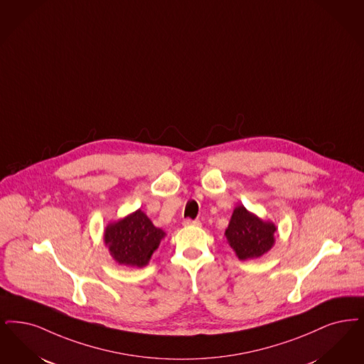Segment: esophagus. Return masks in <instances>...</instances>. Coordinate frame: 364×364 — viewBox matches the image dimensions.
<instances>
[{
    "mask_svg": "<svg viewBox=\"0 0 364 364\" xmlns=\"http://www.w3.org/2000/svg\"><path fill=\"white\" fill-rule=\"evenodd\" d=\"M184 226H200V220H193V219H184L183 220Z\"/></svg>",
    "mask_w": 364,
    "mask_h": 364,
    "instance_id": "34e87169",
    "label": "esophagus"
}]
</instances>
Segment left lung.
<instances>
[{"mask_svg":"<svg viewBox=\"0 0 364 364\" xmlns=\"http://www.w3.org/2000/svg\"><path fill=\"white\" fill-rule=\"evenodd\" d=\"M275 232L277 226L272 222L262 220L240 204L234 208L225 235L237 257L244 262L262 257L274 247Z\"/></svg>","mask_w":364,"mask_h":364,"instance_id":"obj_1","label":"left lung"}]
</instances>
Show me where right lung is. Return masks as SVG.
<instances>
[{"mask_svg": "<svg viewBox=\"0 0 364 364\" xmlns=\"http://www.w3.org/2000/svg\"><path fill=\"white\" fill-rule=\"evenodd\" d=\"M165 232L156 228L139 208L117 222L108 223L104 242L112 259L120 265L142 268L160 245Z\"/></svg>", "mask_w": 364, "mask_h": 364, "instance_id": "obj_1", "label": "right lung"}]
</instances>
